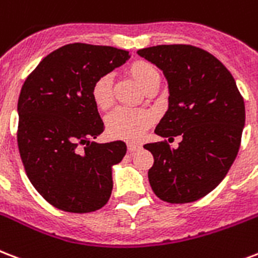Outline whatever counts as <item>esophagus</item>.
<instances>
[{
  "mask_svg": "<svg viewBox=\"0 0 258 258\" xmlns=\"http://www.w3.org/2000/svg\"><path fill=\"white\" fill-rule=\"evenodd\" d=\"M127 149H128L130 153H134V151H137L141 149V145H139V143H135V142H128L127 143Z\"/></svg>",
  "mask_w": 258,
  "mask_h": 258,
  "instance_id": "1",
  "label": "esophagus"
}]
</instances>
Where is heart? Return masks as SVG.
Wrapping results in <instances>:
<instances>
[{
    "instance_id": "obj_1",
    "label": "heart",
    "mask_w": 258,
    "mask_h": 258,
    "mask_svg": "<svg viewBox=\"0 0 258 258\" xmlns=\"http://www.w3.org/2000/svg\"><path fill=\"white\" fill-rule=\"evenodd\" d=\"M128 74L146 92L155 89L161 81V74L154 64L143 59L134 60L128 66ZM92 98L100 109H108L113 104L112 78L108 74L100 76L92 86ZM154 123V115L147 109L117 108L107 117V130L109 135L117 139L135 141L141 138Z\"/></svg>"
}]
</instances>
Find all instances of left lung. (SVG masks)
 Returning a JSON list of instances; mask_svg holds the SVG:
<instances>
[{
	"label": "left lung",
	"mask_w": 258,
	"mask_h": 258,
	"mask_svg": "<svg viewBox=\"0 0 258 258\" xmlns=\"http://www.w3.org/2000/svg\"><path fill=\"white\" fill-rule=\"evenodd\" d=\"M138 55L164 72L169 108L155 134L180 135L172 149L166 141L147 143L154 157L149 181L168 203H190L219 185L238 154L245 125V104L231 73L219 59L190 44H161Z\"/></svg>",
	"instance_id": "left-lung-1"
}]
</instances>
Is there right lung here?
<instances>
[{
  "instance_id": "add662e5",
  "label": "right lung",
  "mask_w": 258,
  "mask_h": 258,
  "mask_svg": "<svg viewBox=\"0 0 258 258\" xmlns=\"http://www.w3.org/2000/svg\"><path fill=\"white\" fill-rule=\"evenodd\" d=\"M128 58L115 47L66 44L43 58L21 88L20 157L35 189L62 211H97L111 198L112 166L127 146L90 142L104 131L92 86Z\"/></svg>"
}]
</instances>
